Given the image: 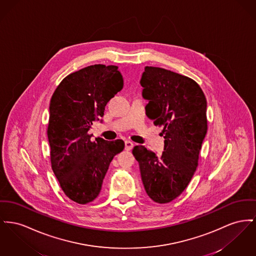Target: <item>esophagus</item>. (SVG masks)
<instances>
[{"label": "esophagus", "instance_id": "34e87169", "mask_svg": "<svg viewBox=\"0 0 256 256\" xmlns=\"http://www.w3.org/2000/svg\"><path fill=\"white\" fill-rule=\"evenodd\" d=\"M134 144L132 142V141H126L124 142V149L126 150H130L132 148H134Z\"/></svg>", "mask_w": 256, "mask_h": 256}]
</instances>
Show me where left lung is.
<instances>
[{"label": "left lung", "mask_w": 256, "mask_h": 256, "mask_svg": "<svg viewBox=\"0 0 256 256\" xmlns=\"http://www.w3.org/2000/svg\"><path fill=\"white\" fill-rule=\"evenodd\" d=\"M140 84L147 117L164 126V150L158 156L139 145L132 154L147 194L164 204L180 196L196 172L207 134V100L194 80L160 68L146 66Z\"/></svg>", "instance_id": "1"}]
</instances>
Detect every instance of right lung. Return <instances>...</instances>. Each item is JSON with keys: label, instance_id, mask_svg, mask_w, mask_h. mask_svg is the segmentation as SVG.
Wrapping results in <instances>:
<instances>
[{"label": "right lung", "instance_id": "obj_1", "mask_svg": "<svg viewBox=\"0 0 256 256\" xmlns=\"http://www.w3.org/2000/svg\"><path fill=\"white\" fill-rule=\"evenodd\" d=\"M122 86L118 66L94 64L64 78L51 98L47 130L51 166L64 194L78 204L98 196L111 160L124 148L122 139L92 141L88 134Z\"/></svg>", "mask_w": 256, "mask_h": 256}]
</instances>
